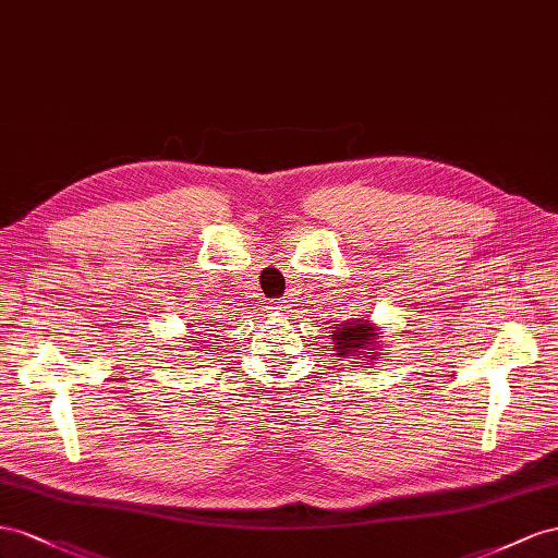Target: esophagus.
I'll return each mask as SVG.
<instances>
[{"label": "esophagus", "instance_id": "1", "mask_svg": "<svg viewBox=\"0 0 558 558\" xmlns=\"http://www.w3.org/2000/svg\"><path fill=\"white\" fill-rule=\"evenodd\" d=\"M268 308L276 311V313H284V311H288V301H284V299H276V301H270Z\"/></svg>", "mask_w": 558, "mask_h": 558}]
</instances>
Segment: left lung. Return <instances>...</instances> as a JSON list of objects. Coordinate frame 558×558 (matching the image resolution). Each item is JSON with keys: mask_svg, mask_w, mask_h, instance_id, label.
Segmentation results:
<instances>
[{"mask_svg": "<svg viewBox=\"0 0 558 558\" xmlns=\"http://www.w3.org/2000/svg\"><path fill=\"white\" fill-rule=\"evenodd\" d=\"M376 337H378L376 329L364 320L345 323L339 329H333V333H331L333 348H337L339 357H345V355L357 357L360 353H367V350H372L369 345H376V341H374ZM367 357L374 360V355H367Z\"/></svg>", "mask_w": 558, "mask_h": 558, "instance_id": "1", "label": "left lung"}]
</instances>
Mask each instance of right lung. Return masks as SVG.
<instances>
[{
    "label": "right lung",
    "mask_w": 558,
    "mask_h": 558,
    "mask_svg": "<svg viewBox=\"0 0 558 558\" xmlns=\"http://www.w3.org/2000/svg\"><path fill=\"white\" fill-rule=\"evenodd\" d=\"M191 341H194V339H191Z\"/></svg>",
    "instance_id": "obj_1"
}]
</instances>
